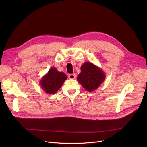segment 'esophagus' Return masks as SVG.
Segmentation results:
<instances>
[{
    "label": "esophagus",
    "instance_id": "34e87169",
    "mask_svg": "<svg viewBox=\"0 0 147 147\" xmlns=\"http://www.w3.org/2000/svg\"><path fill=\"white\" fill-rule=\"evenodd\" d=\"M68 77L70 79H75V78H76V75H75V74H69L68 75Z\"/></svg>",
    "mask_w": 147,
    "mask_h": 147
}]
</instances>
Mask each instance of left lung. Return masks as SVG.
<instances>
[{
	"label": "left lung",
	"instance_id": "8db88e82",
	"mask_svg": "<svg viewBox=\"0 0 147 147\" xmlns=\"http://www.w3.org/2000/svg\"><path fill=\"white\" fill-rule=\"evenodd\" d=\"M105 78L104 72L92 63L86 62L81 67V73L77 80L86 90L92 92L96 90Z\"/></svg>",
	"mask_w": 147,
	"mask_h": 147
}]
</instances>
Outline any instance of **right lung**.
Here are the masks:
<instances>
[{
	"mask_svg": "<svg viewBox=\"0 0 147 147\" xmlns=\"http://www.w3.org/2000/svg\"><path fill=\"white\" fill-rule=\"evenodd\" d=\"M67 78V77L64 73L58 72L56 68L52 67L42 77L40 83L45 92L51 94L58 91Z\"/></svg>",
	"mask_w": 147,
	"mask_h": 147,
	"instance_id": "1",
	"label": "right lung"
}]
</instances>
